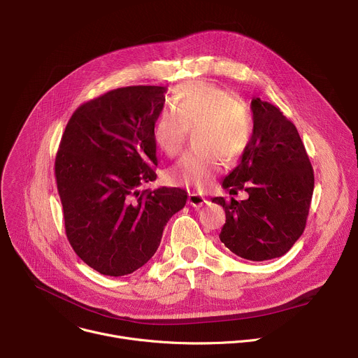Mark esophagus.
<instances>
[{"instance_id": "34e87169", "label": "esophagus", "mask_w": 358, "mask_h": 358, "mask_svg": "<svg viewBox=\"0 0 358 358\" xmlns=\"http://www.w3.org/2000/svg\"><path fill=\"white\" fill-rule=\"evenodd\" d=\"M188 203H189V206L195 207V208H199L202 206H206L207 199H206V196H202V195H199L196 192H189L188 194Z\"/></svg>"}]
</instances>
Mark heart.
<instances>
[{"instance_id":"obj_1","label":"heart","mask_w":358,"mask_h":358,"mask_svg":"<svg viewBox=\"0 0 358 358\" xmlns=\"http://www.w3.org/2000/svg\"><path fill=\"white\" fill-rule=\"evenodd\" d=\"M173 109H164L152 124V140L169 157L177 156L188 130L202 145L187 151L170 169L173 182L203 189L217 177L224 164L239 159L252 140L253 124L248 109L228 89L196 80L181 85Z\"/></svg>"}]
</instances>
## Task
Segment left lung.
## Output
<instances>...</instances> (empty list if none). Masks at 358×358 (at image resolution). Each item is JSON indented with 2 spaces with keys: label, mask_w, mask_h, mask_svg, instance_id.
I'll return each instance as SVG.
<instances>
[{
  "label": "left lung",
  "mask_w": 358,
  "mask_h": 358,
  "mask_svg": "<svg viewBox=\"0 0 358 358\" xmlns=\"http://www.w3.org/2000/svg\"><path fill=\"white\" fill-rule=\"evenodd\" d=\"M252 140L222 187L248 199L213 202L225 210L221 242L238 257L262 262L285 255L304 231L315 174L296 126L269 101H250Z\"/></svg>",
  "instance_id": "left-lung-1"
}]
</instances>
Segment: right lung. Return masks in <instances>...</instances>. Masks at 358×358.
<instances>
[{"instance_id": "add662e5", "label": "right lung", "mask_w": 358, "mask_h": 358, "mask_svg": "<svg viewBox=\"0 0 358 358\" xmlns=\"http://www.w3.org/2000/svg\"><path fill=\"white\" fill-rule=\"evenodd\" d=\"M167 87L127 86L80 105L55 159L65 231L78 257L106 276L133 273L156 253L187 192L160 187L152 124Z\"/></svg>"}]
</instances>
